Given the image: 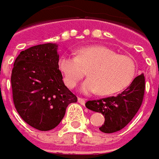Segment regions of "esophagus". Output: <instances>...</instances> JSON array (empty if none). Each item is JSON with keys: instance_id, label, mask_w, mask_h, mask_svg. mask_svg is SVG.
Segmentation results:
<instances>
[{"instance_id": "esophagus-1", "label": "esophagus", "mask_w": 159, "mask_h": 159, "mask_svg": "<svg viewBox=\"0 0 159 159\" xmlns=\"http://www.w3.org/2000/svg\"><path fill=\"white\" fill-rule=\"evenodd\" d=\"M78 102H79L80 105L84 106L85 103H86V99H85V98H78Z\"/></svg>"}]
</instances>
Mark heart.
Masks as SVG:
<instances>
[{"mask_svg": "<svg viewBox=\"0 0 159 159\" xmlns=\"http://www.w3.org/2000/svg\"><path fill=\"white\" fill-rule=\"evenodd\" d=\"M59 67L70 89L75 88L86 75L85 71H88L89 78L82 85V91H98L102 96L112 95L127 88L138 70L133 58L98 45L80 49L77 57L61 56Z\"/></svg>", "mask_w": 159, "mask_h": 159, "instance_id": "b5f03b06", "label": "heart"}]
</instances>
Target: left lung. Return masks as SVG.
Returning a JSON list of instances; mask_svg holds the SVG:
<instances>
[{"label":"left lung","instance_id":"obj_1","mask_svg":"<svg viewBox=\"0 0 159 159\" xmlns=\"http://www.w3.org/2000/svg\"><path fill=\"white\" fill-rule=\"evenodd\" d=\"M145 93L144 74L137 76L131 85L115 97L89 100L86 107L105 115V123L99 130L113 133L124 128L132 120L142 105Z\"/></svg>","mask_w":159,"mask_h":159}]
</instances>
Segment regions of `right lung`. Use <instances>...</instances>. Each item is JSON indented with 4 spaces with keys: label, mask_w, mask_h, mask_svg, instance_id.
Returning <instances> with one entry per match:
<instances>
[{
    "label": "right lung",
    "mask_w": 159,
    "mask_h": 159,
    "mask_svg": "<svg viewBox=\"0 0 159 159\" xmlns=\"http://www.w3.org/2000/svg\"><path fill=\"white\" fill-rule=\"evenodd\" d=\"M55 44L22 51L11 71L13 103L20 117L36 130L50 131L64 117L66 108L78 98L62 81Z\"/></svg>",
    "instance_id": "1"
}]
</instances>
